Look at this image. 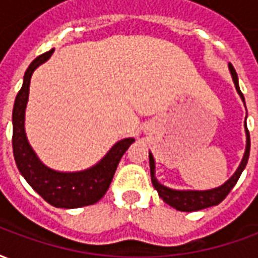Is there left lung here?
I'll return each instance as SVG.
<instances>
[{
    "label": "left lung",
    "instance_id": "8db88e82",
    "mask_svg": "<svg viewBox=\"0 0 258 258\" xmlns=\"http://www.w3.org/2000/svg\"><path fill=\"white\" fill-rule=\"evenodd\" d=\"M229 68V72H231V76H232L233 84H235V88L238 91L240 99L243 101L244 103V96L243 94L240 92V88H239V81H238V74L235 72V69L231 63L228 64ZM244 133H246V149H244V155L242 157V162L239 164V167L236 168V171L233 173V175L231 178L225 181L221 186H217V188H213V189H206V190H192V189H171L168 186H164L163 184H160L156 178V166H155V159H153V155L149 152V166H151V178L152 184L155 186V189L157 190L159 196L162 198L167 205H170L171 207H174L175 210L179 211H198L202 210V209H207V207H211V206H217L218 203H221L222 200L227 198V195L231 192L235 184L238 182L240 174L246 167L247 164V160H249L250 155V134L249 130H247V125H246V120H244Z\"/></svg>",
    "mask_w": 258,
    "mask_h": 258
}]
</instances>
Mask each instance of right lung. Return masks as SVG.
<instances>
[{
	"label": "right lung",
	"mask_w": 258,
	"mask_h": 258,
	"mask_svg": "<svg viewBox=\"0 0 258 258\" xmlns=\"http://www.w3.org/2000/svg\"><path fill=\"white\" fill-rule=\"evenodd\" d=\"M53 51L55 49H51L37 56L26 70L23 84L16 95L12 112V148L20 174L42 199L55 207L77 209L94 205L103 198L110 186L120 159L135 140L124 138L118 141L96 164L81 171H56L38 159L27 141L25 113L29 101L31 76L38 66L51 58Z\"/></svg>",
	"instance_id": "add662e5"
}]
</instances>
